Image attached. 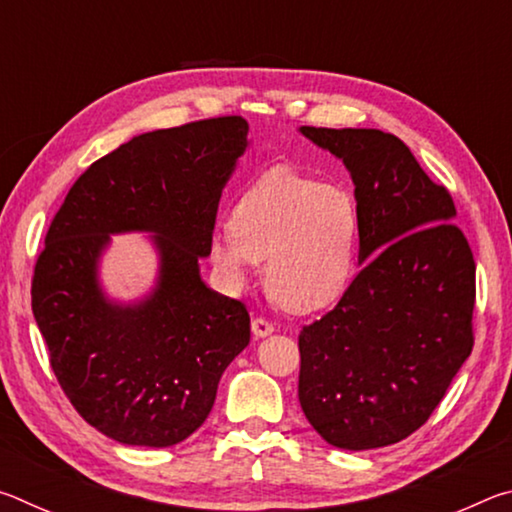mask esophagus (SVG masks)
Returning a JSON list of instances; mask_svg holds the SVG:
<instances>
[{
    "mask_svg": "<svg viewBox=\"0 0 512 512\" xmlns=\"http://www.w3.org/2000/svg\"><path fill=\"white\" fill-rule=\"evenodd\" d=\"M273 323H268L266 318H262V316H257V318H253V334L257 336V339H264V336H268L273 332Z\"/></svg>",
    "mask_w": 512,
    "mask_h": 512,
    "instance_id": "obj_1",
    "label": "esophagus"
}]
</instances>
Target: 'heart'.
<instances>
[{"label":"heart","instance_id":"1","mask_svg":"<svg viewBox=\"0 0 512 512\" xmlns=\"http://www.w3.org/2000/svg\"><path fill=\"white\" fill-rule=\"evenodd\" d=\"M357 244V203L343 187L273 169L237 196L230 230L214 235L210 259L230 287L266 262L268 293L293 314H309L348 287Z\"/></svg>","mask_w":512,"mask_h":512}]
</instances>
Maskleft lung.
Returning <instances> with one entry per match:
<instances>
[{"label":"left lung","mask_w":512,"mask_h":512,"mask_svg":"<svg viewBox=\"0 0 512 512\" xmlns=\"http://www.w3.org/2000/svg\"><path fill=\"white\" fill-rule=\"evenodd\" d=\"M300 131L350 169L363 264L336 307L298 336L300 406L329 445H395L431 418L472 352V248L452 221V194L400 137Z\"/></svg>","instance_id":"1"}]
</instances>
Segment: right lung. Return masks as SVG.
Here are the masks:
<instances>
[{
  "label": "right lung",
  "instance_id": "add662e5",
  "mask_svg": "<svg viewBox=\"0 0 512 512\" xmlns=\"http://www.w3.org/2000/svg\"><path fill=\"white\" fill-rule=\"evenodd\" d=\"M246 137L239 115L133 137L76 178L49 225L33 268V316L67 400L117 443H183L250 341L248 309L198 275ZM128 229L156 235L161 282L142 306L117 308L100 296L96 259L112 231Z\"/></svg>",
  "mask_w": 512,
  "mask_h": 512
}]
</instances>
